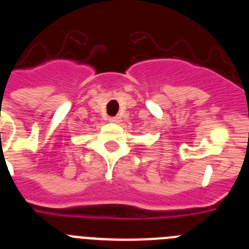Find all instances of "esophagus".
<instances>
[{"mask_svg": "<svg viewBox=\"0 0 249 249\" xmlns=\"http://www.w3.org/2000/svg\"><path fill=\"white\" fill-rule=\"evenodd\" d=\"M108 121L112 123H118L121 121V118L118 117V116H114V117H109Z\"/></svg>", "mask_w": 249, "mask_h": 249, "instance_id": "obj_1", "label": "esophagus"}]
</instances>
